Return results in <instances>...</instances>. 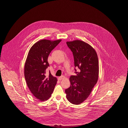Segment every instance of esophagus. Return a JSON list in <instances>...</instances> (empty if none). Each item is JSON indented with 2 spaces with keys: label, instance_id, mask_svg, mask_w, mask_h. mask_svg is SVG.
Here are the masks:
<instances>
[{
  "label": "esophagus",
  "instance_id": "34e87169",
  "mask_svg": "<svg viewBox=\"0 0 128 128\" xmlns=\"http://www.w3.org/2000/svg\"><path fill=\"white\" fill-rule=\"evenodd\" d=\"M64 76H60V77H59L58 79V80H62V79H64Z\"/></svg>",
  "mask_w": 128,
  "mask_h": 128
}]
</instances>
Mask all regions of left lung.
<instances>
[{
  "label": "left lung",
  "instance_id": "obj_1",
  "mask_svg": "<svg viewBox=\"0 0 128 128\" xmlns=\"http://www.w3.org/2000/svg\"><path fill=\"white\" fill-rule=\"evenodd\" d=\"M73 52L74 66L79 68L76 76L70 78V86L65 90L66 98L71 104L79 105L90 94L98 82L99 76L98 57L95 50L84 41L67 42Z\"/></svg>",
  "mask_w": 128,
  "mask_h": 128
}]
</instances>
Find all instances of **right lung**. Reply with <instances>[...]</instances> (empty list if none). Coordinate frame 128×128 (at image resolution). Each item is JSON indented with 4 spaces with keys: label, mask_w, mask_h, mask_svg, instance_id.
I'll return each instance as SVG.
<instances>
[{
    "label": "right lung",
    "mask_w": 128,
    "mask_h": 128,
    "mask_svg": "<svg viewBox=\"0 0 128 128\" xmlns=\"http://www.w3.org/2000/svg\"><path fill=\"white\" fill-rule=\"evenodd\" d=\"M61 41L41 40L28 52L24 64V78L30 92L40 101H46L51 97L57 83V78L50 71L46 76V71L49 66L48 58L50 53Z\"/></svg>",
    "instance_id": "1"
}]
</instances>
